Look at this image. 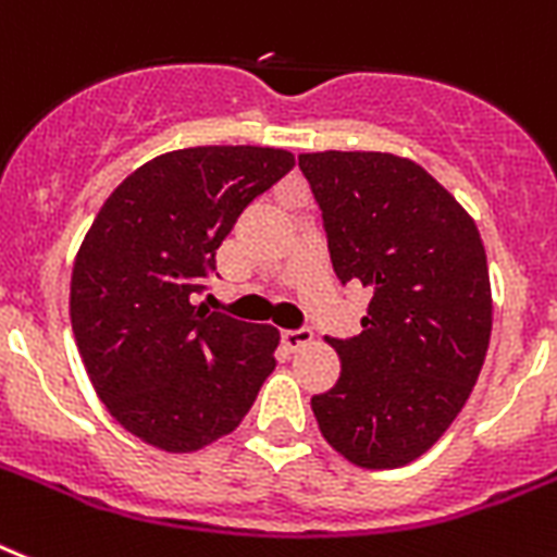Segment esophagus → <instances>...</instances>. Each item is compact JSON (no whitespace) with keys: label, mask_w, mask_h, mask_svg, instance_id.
Wrapping results in <instances>:
<instances>
[{"label":"esophagus","mask_w":557,"mask_h":557,"mask_svg":"<svg viewBox=\"0 0 557 557\" xmlns=\"http://www.w3.org/2000/svg\"><path fill=\"white\" fill-rule=\"evenodd\" d=\"M283 345H286L288 350H297V348H306L311 339H314V334H311V329H286L283 331Z\"/></svg>","instance_id":"obj_1"}]
</instances>
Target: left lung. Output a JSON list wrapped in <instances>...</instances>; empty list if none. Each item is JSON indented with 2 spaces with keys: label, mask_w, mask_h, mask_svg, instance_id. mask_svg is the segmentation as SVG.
I'll return each mask as SVG.
<instances>
[{
  "label": "left lung",
  "mask_w": 557,
  "mask_h": 557,
  "mask_svg": "<svg viewBox=\"0 0 557 557\" xmlns=\"http://www.w3.org/2000/svg\"><path fill=\"white\" fill-rule=\"evenodd\" d=\"M343 283L373 288L362 334L329 339L343 371L314 396L322 436L368 470L419 459L465 408L493 331L487 251L436 177L391 152H306Z\"/></svg>",
  "instance_id": "1"
}]
</instances>
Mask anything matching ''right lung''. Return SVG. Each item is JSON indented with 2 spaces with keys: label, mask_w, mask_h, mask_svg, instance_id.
Masks as SVG:
<instances>
[{
  "label": "right lung",
  "mask_w": 557,
  "mask_h": 557,
  "mask_svg": "<svg viewBox=\"0 0 557 557\" xmlns=\"http://www.w3.org/2000/svg\"><path fill=\"white\" fill-rule=\"evenodd\" d=\"M274 147H189L124 177L70 277V322L98 399L147 445L226 436L274 371L280 331L191 306L214 251L257 195L292 172Z\"/></svg>",
  "instance_id": "right-lung-1"
}]
</instances>
